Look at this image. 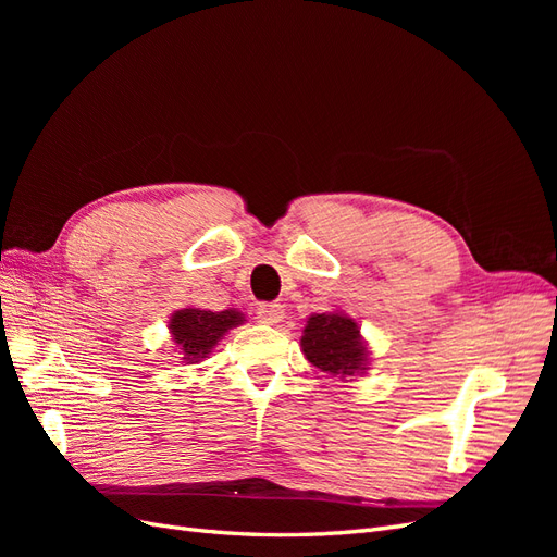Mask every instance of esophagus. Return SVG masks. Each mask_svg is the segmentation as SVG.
I'll return each instance as SVG.
<instances>
[{
	"label": "esophagus",
	"mask_w": 557,
	"mask_h": 557,
	"mask_svg": "<svg viewBox=\"0 0 557 557\" xmlns=\"http://www.w3.org/2000/svg\"><path fill=\"white\" fill-rule=\"evenodd\" d=\"M283 307L281 305H276V301H269V305H260L258 307V311H256V318L260 320V323H264V325H274V323H278V320L283 318Z\"/></svg>",
	"instance_id": "1"
}]
</instances>
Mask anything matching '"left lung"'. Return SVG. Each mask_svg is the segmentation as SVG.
I'll list each match as a JSON object with an SVG mask.
<instances>
[{
  "mask_svg": "<svg viewBox=\"0 0 557 557\" xmlns=\"http://www.w3.org/2000/svg\"><path fill=\"white\" fill-rule=\"evenodd\" d=\"M301 348L311 364L330 376H352L362 372L367 350L360 339V327L344 313H315L307 320Z\"/></svg>",
  "mask_w": 557,
  "mask_h": 557,
  "instance_id": "8db88e82",
  "label": "left lung"
}]
</instances>
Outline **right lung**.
<instances>
[{
    "label": "right lung",
    "mask_w": 557,
    "mask_h": 557,
    "mask_svg": "<svg viewBox=\"0 0 557 557\" xmlns=\"http://www.w3.org/2000/svg\"><path fill=\"white\" fill-rule=\"evenodd\" d=\"M244 323V315L239 311H205V309H183L172 315L170 330L174 334V342L183 350V360L197 362L199 358H207L211 348L221 342V336Z\"/></svg>",
    "instance_id": "right-lung-1"
}]
</instances>
